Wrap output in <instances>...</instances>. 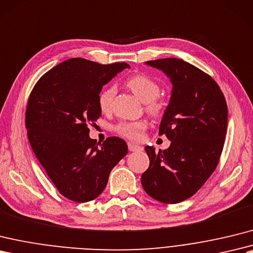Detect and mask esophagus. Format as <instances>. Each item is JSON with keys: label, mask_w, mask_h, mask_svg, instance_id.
Segmentation results:
<instances>
[{"label": "esophagus", "mask_w": 253, "mask_h": 253, "mask_svg": "<svg viewBox=\"0 0 253 253\" xmlns=\"http://www.w3.org/2000/svg\"><path fill=\"white\" fill-rule=\"evenodd\" d=\"M128 149H129V151H131V152H140V151H142L143 150V148L141 145H138V144H134V143H128Z\"/></svg>", "instance_id": "esophagus-1"}]
</instances>
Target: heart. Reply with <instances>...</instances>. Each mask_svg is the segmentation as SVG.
Masks as SVG:
<instances>
[{"label": "heart", "mask_w": 253, "mask_h": 253, "mask_svg": "<svg viewBox=\"0 0 253 253\" xmlns=\"http://www.w3.org/2000/svg\"><path fill=\"white\" fill-rule=\"evenodd\" d=\"M128 89L132 91L141 101L145 103V110L151 116L161 117L165 110V103L158 97L161 92V86L156 81L144 74H136L126 81ZM116 93V88L110 86L99 93L98 105L103 113H109L112 110L113 99ZM148 124L144 121L120 123L115 127L116 132L129 140H140L142 132L145 130Z\"/></svg>", "instance_id": "1"}]
</instances>
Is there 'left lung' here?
<instances>
[{
	"instance_id": "obj_1",
	"label": "left lung",
	"mask_w": 253,
	"mask_h": 253,
	"mask_svg": "<svg viewBox=\"0 0 253 253\" xmlns=\"http://www.w3.org/2000/svg\"><path fill=\"white\" fill-rule=\"evenodd\" d=\"M165 73L171 98L160 134L171 141L167 150L145 146L150 166L142 173L144 191L158 202L178 204L193 196L218 166L227 129V105L210 75L177 58L145 62Z\"/></svg>"
}]
</instances>
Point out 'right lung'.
<instances>
[{"label": "right lung", "instance_id": "1", "mask_svg": "<svg viewBox=\"0 0 253 253\" xmlns=\"http://www.w3.org/2000/svg\"><path fill=\"white\" fill-rule=\"evenodd\" d=\"M126 68L72 58L50 69L28 100L26 127L35 156L61 195L75 203L97 198L127 152V143L110 137L89 138L88 125L101 116L98 96L103 85Z\"/></svg>", "mask_w": 253, "mask_h": 253}]
</instances>
